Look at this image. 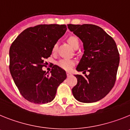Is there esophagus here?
<instances>
[{
	"instance_id": "esophagus-1",
	"label": "esophagus",
	"mask_w": 130,
	"mask_h": 130,
	"mask_svg": "<svg viewBox=\"0 0 130 130\" xmlns=\"http://www.w3.org/2000/svg\"><path fill=\"white\" fill-rule=\"evenodd\" d=\"M67 77H70V76H72V74L71 73H67Z\"/></svg>"
}]
</instances>
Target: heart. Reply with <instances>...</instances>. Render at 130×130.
Instances as JSON below:
<instances>
[{"mask_svg":"<svg viewBox=\"0 0 130 130\" xmlns=\"http://www.w3.org/2000/svg\"><path fill=\"white\" fill-rule=\"evenodd\" d=\"M67 42H68L70 46H71L73 49H74L76 46H79V44H80L78 38L76 36H70L67 38ZM57 43H55L54 46H53L52 52H56V50H57ZM74 63H74L73 60L63 59H61L60 61H59L57 62V65L61 69H63L65 70V71H70L72 69V67L74 65Z\"/></svg>","mask_w":130,"mask_h":130,"instance_id":"b5f03b06","label":"heart"}]
</instances>
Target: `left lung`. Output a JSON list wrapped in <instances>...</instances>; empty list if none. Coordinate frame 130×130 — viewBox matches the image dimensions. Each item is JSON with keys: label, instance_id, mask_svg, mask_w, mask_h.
<instances>
[{"label": "left lung", "instance_id": "1", "mask_svg": "<svg viewBox=\"0 0 130 130\" xmlns=\"http://www.w3.org/2000/svg\"><path fill=\"white\" fill-rule=\"evenodd\" d=\"M67 26L84 46V54L76 70L90 73L84 76L74 74L77 84L72 93L80 102H96L105 97L115 85L120 61L116 42L102 28L95 25Z\"/></svg>", "mask_w": 130, "mask_h": 130}]
</instances>
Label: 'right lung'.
<instances>
[{
    "mask_svg": "<svg viewBox=\"0 0 130 130\" xmlns=\"http://www.w3.org/2000/svg\"><path fill=\"white\" fill-rule=\"evenodd\" d=\"M66 30L65 25H38L24 30L11 45L10 71L27 101L37 104L51 102L57 87L66 79V72L57 65L53 66L50 74L42 70L53 46Z\"/></svg>",
    "mask_w": 130,
    "mask_h": 130,
    "instance_id": "right-lung-1",
    "label": "right lung"
}]
</instances>
